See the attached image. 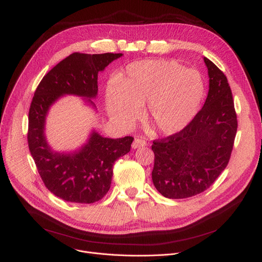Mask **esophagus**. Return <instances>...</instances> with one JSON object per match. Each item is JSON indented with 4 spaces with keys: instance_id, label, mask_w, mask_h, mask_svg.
<instances>
[{
    "instance_id": "1",
    "label": "esophagus",
    "mask_w": 262,
    "mask_h": 262,
    "mask_svg": "<svg viewBox=\"0 0 262 262\" xmlns=\"http://www.w3.org/2000/svg\"><path fill=\"white\" fill-rule=\"evenodd\" d=\"M146 145V141L142 138H136L132 144L133 148H139L141 146H145Z\"/></svg>"
}]
</instances>
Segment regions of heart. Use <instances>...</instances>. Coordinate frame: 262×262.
<instances>
[{"label": "heart", "instance_id": "b5f03b06", "mask_svg": "<svg viewBox=\"0 0 262 262\" xmlns=\"http://www.w3.org/2000/svg\"><path fill=\"white\" fill-rule=\"evenodd\" d=\"M205 96L202 75L174 60L146 59L126 67L106 88L109 116L132 122L143 106V119L155 132L173 135L187 127Z\"/></svg>", "mask_w": 262, "mask_h": 262}]
</instances>
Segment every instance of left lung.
Instances as JSON below:
<instances>
[{
	"instance_id": "8db88e82",
	"label": "left lung",
	"mask_w": 262,
	"mask_h": 262,
	"mask_svg": "<svg viewBox=\"0 0 262 262\" xmlns=\"http://www.w3.org/2000/svg\"><path fill=\"white\" fill-rule=\"evenodd\" d=\"M209 91L187 127L153 141L152 180L164 198L187 199L207 190L226 168L238 121L225 74L208 58Z\"/></svg>"
}]
</instances>
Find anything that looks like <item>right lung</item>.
Wrapping results in <instances>:
<instances>
[{
    "label": "right lung",
    "mask_w": 262,
    "mask_h": 262,
    "mask_svg": "<svg viewBox=\"0 0 262 262\" xmlns=\"http://www.w3.org/2000/svg\"><path fill=\"white\" fill-rule=\"evenodd\" d=\"M122 54L73 53L50 70L38 85L29 112L27 142L46 187L67 202L91 204L102 200L110 188L113 166L127 154L134 138H104L93 130L88 142L73 153L52 150L45 136L46 117L61 95L89 99L98 95V74Z\"/></svg>",
    "instance_id": "add662e5"
}]
</instances>
